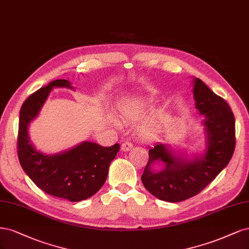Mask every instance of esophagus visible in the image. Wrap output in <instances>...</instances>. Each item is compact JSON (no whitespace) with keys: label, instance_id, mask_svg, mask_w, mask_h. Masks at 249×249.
Listing matches in <instances>:
<instances>
[{"label":"esophagus","instance_id":"obj_1","mask_svg":"<svg viewBox=\"0 0 249 249\" xmlns=\"http://www.w3.org/2000/svg\"><path fill=\"white\" fill-rule=\"evenodd\" d=\"M131 149H132V143H131V142H125L122 143L121 150H122L123 152H127V151H129V150H131Z\"/></svg>","mask_w":249,"mask_h":249}]
</instances>
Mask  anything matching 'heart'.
<instances>
[{
	"label": "heart",
	"instance_id": "b5f03b06",
	"mask_svg": "<svg viewBox=\"0 0 249 249\" xmlns=\"http://www.w3.org/2000/svg\"><path fill=\"white\" fill-rule=\"evenodd\" d=\"M154 100L151 98H133L123 100L119 104V110L121 116L129 122H138L148 111L153 109ZM168 117L165 114L158 113L151 117L148 121L141 127V133L146 136H152L161 133L168 125ZM114 123L119 125L117 120Z\"/></svg>",
	"mask_w": 249,
	"mask_h": 249
}]
</instances>
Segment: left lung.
Masks as SVG:
<instances>
[{
  "mask_svg": "<svg viewBox=\"0 0 249 249\" xmlns=\"http://www.w3.org/2000/svg\"><path fill=\"white\" fill-rule=\"evenodd\" d=\"M196 108L204 117L206 149L189 157L158 142L149 150L142 175L145 188L155 197L177 203L199 194L228 165L235 150V117L229 104L195 77Z\"/></svg>",
  "mask_w": 249,
  "mask_h": 249,
  "instance_id": "8db88e82",
  "label": "left lung"
}]
</instances>
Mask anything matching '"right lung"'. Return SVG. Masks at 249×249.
I'll use <instances>...</instances> for the list:
<instances>
[{"instance_id":"right-lung-1","label":"right lung","mask_w":249,"mask_h":249,"mask_svg":"<svg viewBox=\"0 0 249 249\" xmlns=\"http://www.w3.org/2000/svg\"><path fill=\"white\" fill-rule=\"evenodd\" d=\"M53 88L74 90L66 79L51 82L29 96L19 113L18 154L22 170L45 194L79 202L89 198L106 182L108 167L120 145L102 147L93 142H82L57 154H45L31 142L28 128L39 115Z\"/></svg>"}]
</instances>
